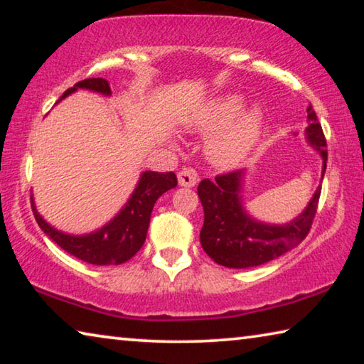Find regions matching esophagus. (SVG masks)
I'll return each instance as SVG.
<instances>
[{
    "label": "esophagus",
    "instance_id": "obj_1",
    "mask_svg": "<svg viewBox=\"0 0 364 364\" xmlns=\"http://www.w3.org/2000/svg\"><path fill=\"white\" fill-rule=\"evenodd\" d=\"M197 180H199V176H197L193 168H183L180 173H178V183H180L181 186L193 188Z\"/></svg>",
    "mask_w": 364,
    "mask_h": 364
}]
</instances>
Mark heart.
<instances>
[{"mask_svg":"<svg viewBox=\"0 0 364 364\" xmlns=\"http://www.w3.org/2000/svg\"><path fill=\"white\" fill-rule=\"evenodd\" d=\"M239 107H241V102L237 97H228L213 104L199 122L200 130L207 133L222 128L220 132L213 134L207 144L208 157L213 164L221 167L241 162L255 144L258 132H260V119L257 112H252V110L237 115L230 124L227 122L236 115Z\"/></svg>","mask_w":364,"mask_h":364,"instance_id":"obj_1","label":"heart"}]
</instances>
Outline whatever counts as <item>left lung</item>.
<instances>
[{"label":"left lung","instance_id":"obj_1","mask_svg":"<svg viewBox=\"0 0 364 364\" xmlns=\"http://www.w3.org/2000/svg\"><path fill=\"white\" fill-rule=\"evenodd\" d=\"M306 112L310 123L306 128V136L321 152L324 175L326 160H328L326 138L311 104ZM239 188H241L239 170L217 175L213 181L205 178L197 186V194L204 207L200 244L213 262L228 268L258 267L297 247L308 236L318 210L321 186L316 189L304 213H300L291 223L281 226L263 225L252 220L244 212L239 199V191H241Z\"/></svg>","mask_w":364,"mask_h":364}]
</instances>
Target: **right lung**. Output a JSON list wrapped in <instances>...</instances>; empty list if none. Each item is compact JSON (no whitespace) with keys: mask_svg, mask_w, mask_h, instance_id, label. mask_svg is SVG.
<instances>
[{"mask_svg":"<svg viewBox=\"0 0 364 364\" xmlns=\"http://www.w3.org/2000/svg\"><path fill=\"white\" fill-rule=\"evenodd\" d=\"M78 88L110 95V86L106 80L86 78L73 85V88L67 90L60 96V100ZM176 184L178 180L173 171H167V173L144 171L133 196L127 202V205L122 208V212L100 231L86 234V236H70V234L54 230L36 212L32 197H30V200H32V210L36 223L67 254L91 264H120L130 260L143 247L154 204L160 196L175 188Z\"/></svg>","mask_w":364,"mask_h":364,"instance_id":"1","label":"right lung"}]
</instances>
